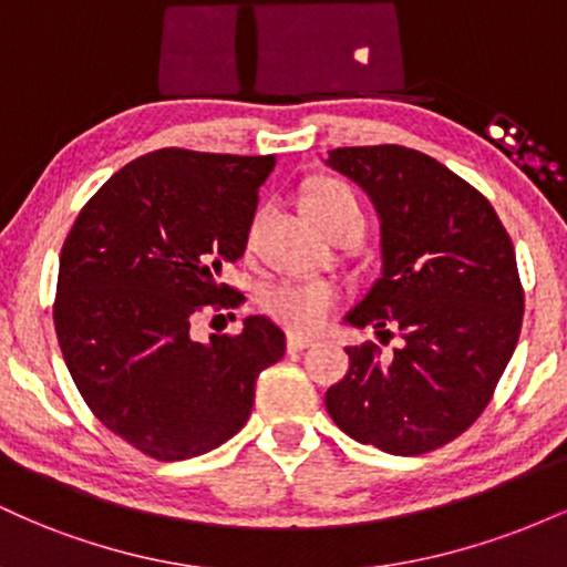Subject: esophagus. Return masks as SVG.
Wrapping results in <instances>:
<instances>
[{
  "label": "esophagus",
  "instance_id": "esophagus-1",
  "mask_svg": "<svg viewBox=\"0 0 567 567\" xmlns=\"http://www.w3.org/2000/svg\"><path fill=\"white\" fill-rule=\"evenodd\" d=\"M311 338L309 336H301V333H288V351H303L311 347Z\"/></svg>",
  "mask_w": 567,
  "mask_h": 567
}]
</instances>
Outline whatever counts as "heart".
<instances>
[{"instance_id": "obj_1", "label": "heart", "mask_w": 567, "mask_h": 567, "mask_svg": "<svg viewBox=\"0 0 567 567\" xmlns=\"http://www.w3.org/2000/svg\"><path fill=\"white\" fill-rule=\"evenodd\" d=\"M343 205H357V202L354 194L343 184H338V181H322V184L309 188L301 202L303 213L309 216L311 224L330 216V213ZM336 301L338 290L330 282H322V279H303V282L285 279V282L271 285L264 292V309L269 311V317H275L285 328L301 330V333L320 328L328 320L330 311H333Z\"/></svg>"}]
</instances>
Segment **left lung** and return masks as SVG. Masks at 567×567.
Wrapping results in <instances>:
<instances>
[{"instance_id":"obj_1","label":"left lung","mask_w":567,"mask_h":567,"mask_svg":"<svg viewBox=\"0 0 567 567\" xmlns=\"http://www.w3.org/2000/svg\"><path fill=\"white\" fill-rule=\"evenodd\" d=\"M324 165L381 220V277L347 322L402 338L392 360L375 343L349 347L324 408L362 445L429 453L477 421L517 347L525 296L512 239L477 188L415 148H333Z\"/></svg>"}]
</instances>
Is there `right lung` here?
Masks as SVG:
<instances>
[{
	"instance_id": "right-lung-1",
	"label": "right lung",
	"mask_w": 567,
	"mask_h": 567,
	"mask_svg": "<svg viewBox=\"0 0 567 567\" xmlns=\"http://www.w3.org/2000/svg\"><path fill=\"white\" fill-rule=\"evenodd\" d=\"M275 157L159 148L106 181L71 226L53 320L76 389L103 426L157 461L224 445L250 419L256 379L285 354L269 317L194 341L202 306L234 309L239 261Z\"/></svg>"
}]
</instances>
